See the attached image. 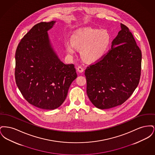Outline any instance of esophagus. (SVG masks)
<instances>
[{
    "label": "esophagus",
    "mask_w": 155,
    "mask_h": 155,
    "mask_svg": "<svg viewBox=\"0 0 155 155\" xmlns=\"http://www.w3.org/2000/svg\"><path fill=\"white\" fill-rule=\"evenodd\" d=\"M77 71L79 73H82L84 71V68H82V67L78 66L77 67Z\"/></svg>",
    "instance_id": "1"
}]
</instances>
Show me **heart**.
<instances>
[{"instance_id":"1","label":"heart","mask_w":155,"mask_h":155,"mask_svg":"<svg viewBox=\"0 0 155 155\" xmlns=\"http://www.w3.org/2000/svg\"><path fill=\"white\" fill-rule=\"evenodd\" d=\"M71 42L66 44L67 52L70 54L80 49L81 58L87 62H94L106 54L111 42V37L106 30L84 28L77 31L71 38Z\"/></svg>"}]
</instances>
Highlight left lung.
Returning <instances> with one entry per match:
<instances>
[{"mask_svg": "<svg viewBox=\"0 0 155 155\" xmlns=\"http://www.w3.org/2000/svg\"><path fill=\"white\" fill-rule=\"evenodd\" d=\"M121 28L110 50L85 71L89 99L100 109L123 104L140 82L142 53L128 28Z\"/></svg>", "mask_w": 155, "mask_h": 155, "instance_id": "obj_1", "label": "left lung"}]
</instances>
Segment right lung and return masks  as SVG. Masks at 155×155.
<instances>
[{
  "mask_svg": "<svg viewBox=\"0 0 155 155\" xmlns=\"http://www.w3.org/2000/svg\"><path fill=\"white\" fill-rule=\"evenodd\" d=\"M55 22L35 25L21 39L15 56V82L22 96L45 110L61 105L77 77L74 64L63 63L52 48L48 31Z\"/></svg>",
  "mask_w": 155,
  "mask_h": 155,
  "instance_id": "obj_1",
  "label": "right lung"
}]
</instances>
